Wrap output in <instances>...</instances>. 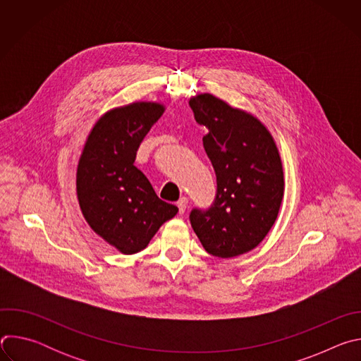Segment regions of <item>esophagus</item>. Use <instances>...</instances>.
Instances as JSON below:
<instances>
[{
	"instance_id": "34e87169",
	"label": "esophagus",
	"mask_w": 361,
	"mask_h": 361,
	"mask_svg": "<svg viewBox=\"0 0 361 361\" xmlns=\"http://www.w3.org/2000/svg\"><path fill=\"white\" fill-rule=\"evenodd\" d=\"M187 205H188L187 197H181V198L177 201V207H178V213H180V214H184V212H185V209H187Z\"/></svg>"
}]
</instances>
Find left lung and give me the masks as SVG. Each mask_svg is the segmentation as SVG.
I'll use <instances>...</instances> for the list:
<instances>
[{"label":"left lung","mask_w":361,"mask_h":361,"mask_svg":"<svg viewBox=\"0 0 361 361\" xmlns=\"http://www.w3.org/2000/svg\"><path fill=\"white\" fill-rule=\"evenodd\" d=\"M188 104L207 128L202 145L217 177L214 204L192 210L191 227L205 251L231 259L254 250L277 220L284 195L280 152L251 113L209 92L191 97Z\"/></svg>","instance_id":"obj_1"}]
</instances>
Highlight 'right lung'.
I'll list each match as a JSON object with an SVG mask.
<instances>
[{
  "instance_id": "right-lung-1",
  "label": "right lung",
  "mask_w": 361,
  "mask_h": 361,
  "mask_svg": "<svg viewBox=\"0 0 361 361\" xmlns=\"http://www.w3.org/2000/svg\"><path fill=\"white\" fill-rule=\"evenodd\" d=\"M166 106L135 101L102 114L78 160L75 191L91 230L123 254L144 250L178 209L159 198L134 166L137 149Z\"/></svg>"
}]
</instances>
